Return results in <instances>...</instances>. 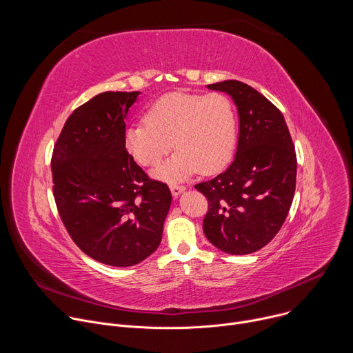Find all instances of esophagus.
<instances>
[{"mask_svg":"<svg viewBox=\"0 0 353 353\" xmlns=\"http://www.w3.org/2000/svg\"><path fill=\"white\" fill-rule=\"evenodd\" d=\"M185 190V187L184 185H181V184H170V191H172V194L174 195V196H177V195H180L183 191Z\"/></svg>","mask_w":353,"mask_h":353,"instance_id":"1","label":"esophagus"}]
</instances>
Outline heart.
<instances>
[{
  "label": "heart",
  "mask_w": 353,
  "mask_h": 353,
  "mask_svg": "<svg viewBox=\"0 0 353 353\" xmlns=\"http://www.w3.org/2000/svg\"><path fill=\"white\" fill-rule=\"evenodd\" d=\"M236 138L237 119L228 96L172 92L155 100L142 121L125 128L123 143L145 168L159 165L173 143L176 154L155 174L179 180L196 170L204 174L222 170L233 155Z\"/></svg>",
  "instance_id": "b5f03b06"
}]
</instances>
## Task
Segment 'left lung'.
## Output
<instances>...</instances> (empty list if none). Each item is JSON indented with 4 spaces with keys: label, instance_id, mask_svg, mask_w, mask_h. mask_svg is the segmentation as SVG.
Wrapping results in <instances>:
<instances>
[{
    "label": "left lung",
    "instance_id": "obj_1",
    "mask_svg": "<svg viewBox=\"0 0 353 353\" xmlns=\"http://www.w3.org/2000/svg\"><path fill=\"white\" fill-rule=\"evenodd\" d=\"M226 92L239 112V143L230 166L194 187L208 199L203 228L228 254L267 245L282 228L294 195L297 159L279 109L250 85L229 79L208 85Z\"/></svg>",
    "mask_w": 353,
    "mask_h": 353
}]
</instances>
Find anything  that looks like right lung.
<instances>
[{"label":"right lung","mask_w":353,"mask_h":353,"mask_svg":"<svg viewBox=\"0 0 353 353\" xmlns=\"http://www.w3.org/2000/svg\"><path fill=\"white\" fill-rule=\"evenodd\" d=\"M139 92H103L65 121L52 157L53 194L74 243L90 259L131 267L158 248L172 194L127 152L125 114Z\"/></svg>","instance_id":"right-lung-1"}]
</instances>
